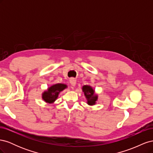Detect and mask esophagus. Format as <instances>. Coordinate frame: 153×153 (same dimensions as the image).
Segmentation results:
<instances>
[{
	"label": "esophagus",
	"instance_id": "1",
	"mask_svg": "<svg viewBox=\"0 0 153 153\" xmlns=\"http://www.w3.org/2000/svg\"><path fill=\"white\" fill-rule=\"evenodd\" d=\"M69 82H70V84L72 86H73V87L75 86V85L76 84V80L75 79V78H71Z\"/></svg>",
	"mask_w": 153,
	"mask_h": 153
}]
</instances>
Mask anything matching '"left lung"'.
Returning <instances> with one entry per match:
<instances>
[{"instance_id":"1","label":"left lung","mask_w":153,"mask_h":153,"mask_svg":"<svg viewBox=\"0 0 153 153\" xmlns=\"http://www.w3.org/2000/svg\"><path fill=\"white\" fill-rule=\"evenodd\" d=\"M82 91L87 99V103L89 105H94L98 101V96L95 94V91L90 85H85L82 87Z\"/></svg>"}]
</instances>
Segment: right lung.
I'll list each match as a JSON object with an SVG mask.
<instances>
[{
  "label": "right lung",
  "mask_w": 153,
  "mask_h": 153,
  "mask_svg": "<svg viewBox=\"0 0 153 153\" xmlns=\"http://www.w3.org/2000/svg\"><path fill=\"white\" fill-rule=\"evenodd\" d=\"M68 86L64 84H56L51 85L42 94V99L47 103H53L58 98L59 94Z\"/></svg>",
  "instance_id": "obj_1"
}]
</instances>
